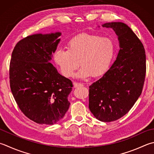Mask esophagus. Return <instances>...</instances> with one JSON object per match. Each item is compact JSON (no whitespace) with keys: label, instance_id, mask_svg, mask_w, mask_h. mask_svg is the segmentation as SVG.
<instances>
[{"label":"esophagus","instance_id":"1","mask_svg":"<svg viewBox=\"0 0 154 154\" xmlns=\"http://www.w3.org/2000/svg\"><path fill=\"white\" fill-rule=\"evenodd\" d=\"M74 88H77V87H81L83 86V85L82 83H79V82H74Z\"/></svg>","mask_w":154,"mask_h":154}]
</instances>
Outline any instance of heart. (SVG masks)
<instances>
[{"label":"heart","mask_w":154,"mask_h":154,"mask_svg":"<svg viewBox=\"0 0 154 154\" xmlns=\"http://www.w3.org/2000/svg\"><path fill=\"white\" fill-rule=\"evenodd\" d=\"M66 49L57 50L54 60L66 77L74 76L81 68L78 77H98L108 70L115 54V42L99 35L81 33L72 37Z\"/></svg>","instance_id":"1"}]
</instances>
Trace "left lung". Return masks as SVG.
<instances>
[{"mask_svg": "<svg viewBox=\"0 0 154 154\" xmlns=\"http://www.w3.org/2000/svg\"><path fill=\"white\" fill-rule=\"evenodd\" d=\"M119 41L115 62L99 80L89 86V109L103 122H111L126 115L140 97L146 73L143 43L131 29L121 22L104 23Z\"/></svg>", "mask_w": 154, "mask_h": 154, "instance_id": "obj_1", "label": "left lung"}]
</instances>
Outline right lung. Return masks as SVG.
I'll return each instance as SVG.
<instances>
[{"mask_svg":"<svg viewBox=\"0 0 154 154\" xmlns=\"http://www.w3.org/2000/svg\"><path fill=\"white\" fill-rule=\"evenodd\" d=\"M61 33L34 34L17 43L12 52L11 90L19 108L38 124L54 125L64 117L70 103L72 81L49 62Z\"/></svg>","mask_w":154,"mask_h":154,"instance_id":"right-lung-1","label":"right lung"}]
</instances>
